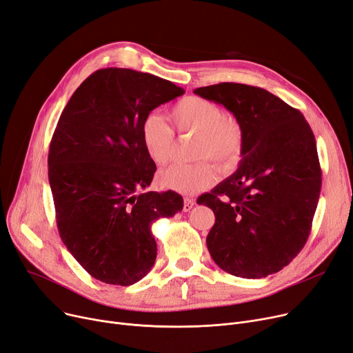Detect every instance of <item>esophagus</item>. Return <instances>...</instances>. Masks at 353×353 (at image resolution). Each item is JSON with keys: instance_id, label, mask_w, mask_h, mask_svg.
<instances>
[{"instance_id": "obj_1", "label": "esophagus", "mask_w": 353, "mask_h": 353, "mask_svg": "<svg viewBox=\"0 0 353 353\" xmlns=\"http://www.w3.org/2000/svg\"><path fill=\"white\" fill-rule=\"evenodd\" d=\"M194 205H195V199L194 198H188V196L183 198V208H182L183 211H185V212L190 211Z\"/></svg>"}]
</instances>
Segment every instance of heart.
<instances>
[{
    "mask_svg": "<svg viewBox=\"0 0 353 353\" xmlns=\"http://www.w3.org/2000/svg\"><path fill=\"white\" fill-rule=\"evenodd\" d=\"M170 119L181 135H194L191 165L175 163L159 174V183L165 190L182 195H192L214 185L215 168L230 170L243 154L244 132L241 122L234 114L223 112L221 106L208 99L187 96L170 110ZM141 142L148 158L157 165L171 159L175 135L171 126L157 113L148 114L141 125Z\"/></svg>",
    "mask_w": 353,
    "mask_h": 353,
    "instance_id": "obj_1",
    "label": "heart"
}]
</instances>
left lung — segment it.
<instances>
[{"instance_id": "obj_1", "label": "left lung", "mask_w": 353, "mask_h": 353, "mask_svg": "<svg viewBox=\"0 0 353 353\" xmlns=\"http://www.w3.org/2000/svg\"><path fill=\"white\" fill-rule=\"evenodd\" d=\"M194 93L228 109L244 132L239 170L198 198L215 214L210 254L237 277L277 273L305 247L321 195L313 132L297 109L261 88L218 83Z\"/></svg>"}]
</instances>
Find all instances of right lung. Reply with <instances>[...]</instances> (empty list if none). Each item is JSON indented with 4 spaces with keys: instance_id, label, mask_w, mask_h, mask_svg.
I'll use <instances>...</instances> for the list:
<instances>
[{
    "instance_id": "right-lung-1",
    "label": "right lung",
    "mask_w": 353,
    "mask_h": 353,
    "mask_svg": "<svg viewBox=\"0 0 353 353\" xmlns=\"http://www.w3.org/2000/svg\"><path fill=\"white\" fill-rule=\"evenodd\" d=\"M183 94L172 81L108 67L90 74L65 105L48 150L61 241L94 279L130 286L157 259L150 225L183 207L174 191L142 192L157 171L141 142L155 108Z\"/></svg>"
}]
</instances>
